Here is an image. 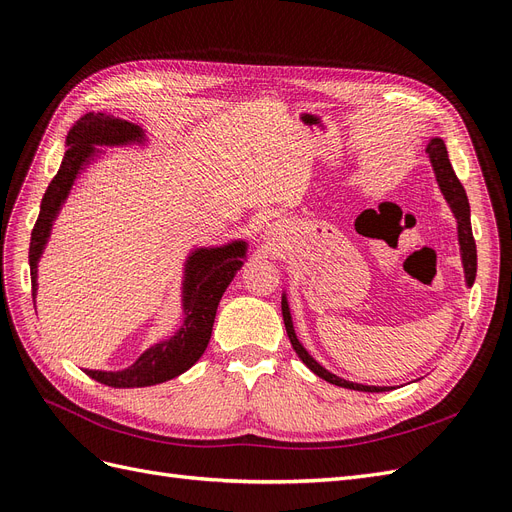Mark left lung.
<instances>
[{"label":"left lung","instance_id":"left-lung-1","mask_svg":"<svg viewBox=\"0 0 512 512\" xmlns=\"http://www.w3.org/2000/svg\"><path fill=\"white\" fill-rule=\"evenodd\" d=\"M427 155H430V161L434 166L436 178H438V185L442 195L447 197V202L451 204L453 212H455V219H457V232H459V246H461V259H464V270H466V280L468 285L474 283V276H476V244H474V236H472V225H470V204H468V195L461 187L459 178L455 176V170L449 161V153H447V146L440 138H434L430 144H427ZM283 319H285V327H287V336L291 340L293 351L298 353V357L304 361V364L315 372L317 376H321L323 381L338 385V387H346V389H353V391H368V393H381V391H389V387H368V385H357V383H349L344 381V378L334 376L332 372H327L325 368H321L315 359H312L304 346L295 338L293 332V325H291V317H289V306L283 300Z\"/></svg>","mask_w":512,"mask_h":512}]
</instances>
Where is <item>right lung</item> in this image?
<instances>
[{
  "label": "right lung",
  "instance_id": "obj_1",
  "mask_svg": "<svg viewBox=\"0 0 512 512\" xmlns=\"http://www.w3.org/2000/svg\"><path fill=\"white\" fill-rule=\"evenodd\" d=\"M142 129L134 123L106 117V114H85L78 119L68 134V151L61 161V168L48 185L38 221L31 229L29 242V268H31V295H36V263L42 255L48 232L55 214L70 193L76 174L82 170L93 153V144H121L127 140H140ZM246 244L236 242L225 249L197 251L189 257L185 280V310L187 319L183 329L172 338L148 349L134 366L123 372H95L85 370L93 381L108 387H151L166 383L170 378L189 370L206 351L214 315L221 302V295L232 283L236 270L242 266Z\"/></svg>",
  "mask_w": 512,
  "mask_h": 512
}]
</instances>
